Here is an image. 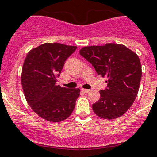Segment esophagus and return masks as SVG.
<instances>
[{"label": "esophagus", "mask_w": 157, "mask_h": 157, "mask_svg": "<svg viewBox=\"0 0 157 157\" xmlns=\"http://www.w3.org/2000/svg\"><path fill=\"white\" fill-rule=\"evenodd\" d=\"M82 91L84 93H89L90 91V90H86V89H82Z\"/></svg>", "instance_id": "obj_1"}]
</instances>
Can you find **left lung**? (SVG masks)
<instances>
[{
    "mask_svg": "<svg viewBox=\"0 0 157 157\" xmlns=\"http://www.w3.org/2000/svg\"><path fill=\"white\" fill-rule=\"evenodd\" d=\"M80 55L92 63L98 74L107 78V88L101 90L100 99L93 104L94 113L109 120L124 114L139 92L142 69L138 56L117 43L85 47Z\"/></svg>",
    "mask_w": 157,
    "mask_h": 157,
    "instance_id": "8db88e82",
    "label": "left lung"
}]
</instances>
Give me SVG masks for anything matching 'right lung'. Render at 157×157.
I'll list each match as a JSON object with an SVG mask.
<instances>
[{
  "instance_id": "obj_1",
  "label": "right lung",
  "mask_w": 157,
  "mask_h": 157,
  "mask_svg": "<svg viewBox=\"0 0 157 157\" xmlns=\"http://www.w3.org/2000/svg\"><path fill=\"white\" fill-rule=\"evenodd\" d=\"M75 46L46 43L28 52L22 66L21 85L25 100L39 117L52 123L65 120L74 109L79 89L56 85L64 62Z\"/></svg>"
}]
</instances>
